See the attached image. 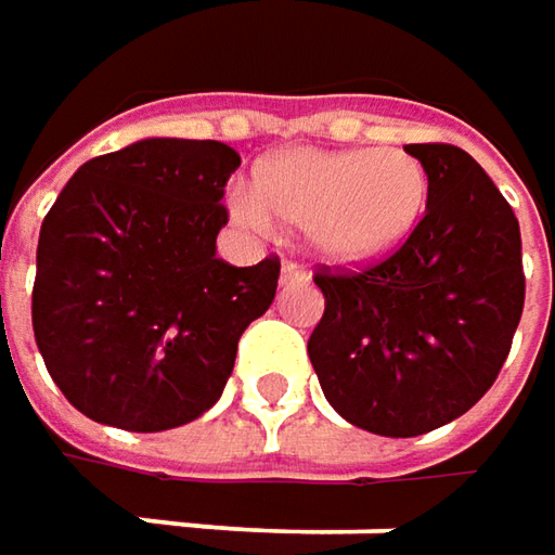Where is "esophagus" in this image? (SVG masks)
Here are the masks:
<instances>
[{
    "instance_id": "34e87169",
    "label": "esophagus",
    "mask_w": 555,
    "mask_h": 555,
    "mask_svg": "<svg viewBox=\"0 0 555 555\" xmlns=\"http://www.w3.org/2000/svg\"><path fill=\"white\" fill-rule=\"evenodd\" d=\"M306 281H309V271L302 266H296V262H284V266H281V284H284V287L306 284Z\"/></svg>"
}]
</instances>
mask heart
<instances>
[{
    "mask_svg": "<svg viewBox=\"0 0 555 555\" xmlns=\"http://www.w3.org/2000/svg\"><path fill=\"white\" fill-rule=\"evenodd\" d=\"M429 176L401 147H296L256 166V188H234V216L256 231L274 219L302 228L331 266H367L411 237L426 212Z\"/></svg>",
    "mask_w": 555,
    "mask_h": 555,
    "instance_id": "obj_1",
    "label": "heart"
}]
</instances>
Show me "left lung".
Returning a JSON list of instances; mask_svg holds the SVG:
<instances>
[{
	"label": "left lung",
	"instance_id": "obj_1",
	"mask_svg": "<svg viewBox=\"0 0 555 555\" xmlns=\"http://www.w3.org/2000/svg\"><path fill=\"white\" fill-rule=\"evenodd\" d=\"M429 176L426 216L386 259L321 268L311 367L333 411L373 436L411 438L488 392L525 306L513 206L454 144H408Z\"/></svg>",
	"mask_w": 555,
	"mask_h": 555
}]
</instances>
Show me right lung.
I'll list each match as a JSON object with an SVG mask.
<instances>
[{
    "instance_id": "obj_1",
    "label": "right lung",
    "mask_w": 555,
    "mask_h": 555,
    "mask_svg": "<svg viewBox=\"0 0 555 555\" xmlns=\"http://www.w3.org/2000/svg\"><path fill=\"white\" fill-rule=\"evenodd\" d=\"M222 141L144 139L82 163L36 246L33 333L79 414L129 433L176 429L222 395L241 333L266 314L281 259H216Z\"/></svg>"
}]
</instances>
